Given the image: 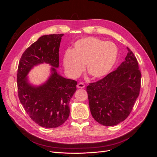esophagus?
Listing matches in <instances>:
<instances>
[{
    "instance_id": "34e87169",
    "label": "esophagus",
    "mask_w": 157,
    "mask_h": 157,
    "mask_svg": "<svg viewBox=\"0 0 157 157\" xmlns=\"http://www.w3.org/2000/svg\"><path fill=\"white\" fill-rule=\"evenodd\" d=\"M84 87H85V85L82 82H79L77 84V88H84Z\"/></svg>"
}]
</instances>
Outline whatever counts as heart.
Listing matches in <instances>:
<instances>
[{"label":"heart","instance_id":"heart-1","mask_svg":"<svg viewBox=\"0 0 157 157\" xmlns=\"http://www.w3.org/2000/svg\"><path fill=\"white\" fill-rule=\"evenodd\" d=\"M118 56L116 45L96 37H86L76 41L72 50L65 52L63 63L66 73L77 78L84 64L86 72L93 79H100L111 72Z\"/></svg>","mask_w":157,"mask_h":157}]
</instances>
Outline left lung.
Listing matches in <instances>:
<instances>
[{"label": "left lung", "instance_id": "left-lung-1", "mask_svg": "<svg viewBox=\"0 0 157 157\" xmlns=\"http://www.w3.org/2000/svg\"><path fill=\"white\" fill-rule=\"evenodd\" d=\"M128 49L118 68L86 87L93 118L103 126H115L130 115L141 87V74L133 52Z\"/></svg>", "mask_w": 157, "mask_h": 157}]
</instances>
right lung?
<instances>
[{
	"mask_svg": "<svg viewBox=\"0 0 157 157\" xmlns=\"http://www.w3.org/2000/svg\"><path fill=\"white\" fill-rule=\"evenodd\" d=\"M63 34L40 36L23 52L19 62L17 82L18 97L31 119L42 127L57 128L67 120L69 101L77 90V82L58 74L59 49ZM48 63L51 68L49 79L40 86H33L26 76L34 66Z\"/></svg>",
	"mask_w": 157,
	"mask_h": 157,
	"instance_id": "right-lung-1",
	"label": "right lung"
}]
</instances>
